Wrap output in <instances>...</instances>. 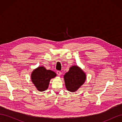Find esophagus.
Returning a JSON list of instances; mask_svg holds the SVG:
<instances>
[{
  "instance_id": "34e87169",
  "label": "esophagus",
  "mask_w": 122,
  "mask_h": 122,
  "mask_svg": "<svg viewBox=\"0 0 122 122\" xmlns=\"http://www.w3.org/2000/svg\"><path fill=\"white\" fill-rule=\"evenodd\" d=\"M57 74L58 75V76H61V71H57Z\"/></svg>"
}]
</instances>
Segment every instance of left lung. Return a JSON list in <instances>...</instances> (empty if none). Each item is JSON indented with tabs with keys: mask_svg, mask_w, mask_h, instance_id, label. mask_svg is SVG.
Masks as SVG:
<instances>
[{
	"mask_svg": "<svg viewBox=\"0 0 122 122\" xmlns=\"http://www.w3.org/2000/svg\"><path fill=\"white\" fill-rule=\"evenodd\" d=\"M64 79L67 90L73 93L84 84L86 75L78 66H72L70 68L69 71L65 73Z\"/></svg>",
	"mask_w": 122,
	"mask_h": 122,
	"instance_id": "left-lung-1",
	"label": "left lung"
}]
</instances>
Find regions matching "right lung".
<instances>
[{
    "mask_svg": "<svg viewBox=\"0 0 122 122\" xmlns=\"http://www.w3.org/2000/svg\"><path fill=\"white\" fill-rule=\"evenodd\" d=\"M56 76V74L44 66H39L31 74V81L39 91L43 92L49 86L50 80Z\"/></svg>",
    "mask_w": 122,
    "mask_h": 122,
    "instance_id": "obj_1",
    "label": "right lung"
}]
</instances>
